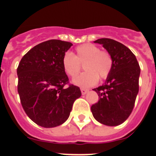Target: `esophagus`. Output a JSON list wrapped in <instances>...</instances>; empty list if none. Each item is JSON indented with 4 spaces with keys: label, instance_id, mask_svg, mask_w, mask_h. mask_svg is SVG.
Returning <instances> with one entry per match:
<instances>
[{
    "label": "esophagus",
    "instance_id": "esophagus-1",
    "mask_svg": "<svg viewBox=\"0 0 156 156\" xmlns=\"http://www.w3.org/2000/svg\"><path fill=\"white\" fill-rule=\"evenodd\" d=\"M89 91V90H87V89H84V88H81V93H82L83 95L86 94L87 92Z\"/></svg>",
    "mask_w": 156,
    "mask_h": 156
}]
</instances>
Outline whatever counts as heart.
<instances>
[{
	"instance_id": "obj_1",
	"label": "heart",
	"mask_w": 156,
	"mask_h": 156,
	"mask_svg": "<svg viewBox=\"0 0 156 156\" xmlns=\"http://www.w3.org/2000/svg\"><path fill=\"white\" fill-rule=\"evenodd\" d=\"M81 64L86 71L76 78L74 84L87 88L98 82L99 76L106 79L113 67V59L107 51L101 50L93 44H83L76 48V54L66 52L62 58V66L66 74L75 78L81 70Z\"/></svg>"
}]
</instances>
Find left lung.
<instances>
[{
    "mask_svg": "<svg viewBox=\"0 0 156 156\" xmlns=\"http://www.w3.org/2000/svg\"><path fill=\"white\" fill-rule=\"evenodd\" d=\"M102 44L113 59V67L105 84L93 89L98 101L91 106L98 122L115 126L126 120L132 112L139 90L140 69L133 52L112 39L101 38L94 41Z\"/></svg>",
    "mask_w": 156,
    "mask_h": 156,
    "instance_id": "obj_1",
    "label": "left lung"
}]
</instances>
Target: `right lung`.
Here are the masks:
<instances>
[{
  "label": "right lung",
  "instance_id": "obj_1",
  "mask_svg": "<svg viewBox=\"0 0 156 156\" xmlns=\"http://www.w3.org/2000/svg\"><path fill=\"white\" fill-rule=\"evenodd\" d=\"M73 44L60 40L42 42L23 57L17 69L18 92L21 104L31 120L45 128L64 123L80 87L70 84L62 66V58Z\"/></svg>",
  "mask_w": 156,
  "mask_h": 156
}]
</instances>
